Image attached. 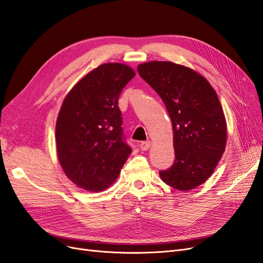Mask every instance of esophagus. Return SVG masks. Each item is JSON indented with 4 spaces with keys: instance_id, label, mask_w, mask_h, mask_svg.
Returning <instances> with one entry per match:
<instances>
[{
    "instance_id": "obj_1",
    "label": "esophagus",
    "mask_w": 263,
    "mask_h": 263,
    "mask_svg": "<svg viewBox=\"0 0 263 263\" xmlns=\"http://www.w3.org/2000/svg\"><path fill=\"white\" fill-rule=\"evenodd\" d=\"M150 146H151V142L150 141H141L140 142V145H139V147H140V149L141 150H148L149 148H150Z\"/></svg>"
}]
</instances>
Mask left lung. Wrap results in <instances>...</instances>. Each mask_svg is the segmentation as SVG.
Masks as SVG:
<instances>
[{
    "instance_id": "1",
    "label": "left lung",
    "mask_w": 263,
    "mask_h": 263,
    "mask_svg": "<svg viewBox=\"0 0 263 263\" xmlns=\"http://www.w3.org/2000/svg\"><path fill=\"white\" fill-rule=\"evenodd\" d=\"M137 70L162 99L172 123L176 159L159 173L161 180L184 192L200 186L226 148L227 124L216 91L195 70L171 61L144 62Z\"/></svg>"
}]
</instances>
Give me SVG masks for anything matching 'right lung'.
<instances>
[{
  "mask_svg": "<svg viewBox=\"0 0 263 263\" xmlns=\"http://www.w3.org/2000/svg\"><path fill=\"white\" fill-rule=\"evenodd\" d=\"M135 74L125 63H103L80 79L63 100L55 123L57 156L78 187L106 190L132 154L124 141L118 98Z\"/></svg>",
  "mask_w": 263,
  "mask_h": 263,
  "instance_id": "add662e5",
  "label": "right lung"
}]
</instances>
